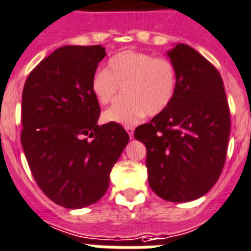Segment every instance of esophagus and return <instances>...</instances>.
<instances>
[{
	"label": "esophagus",
	"instance_id": "obj_1",
	"mask_svg": "<svg viewBox=\"0 0 251 251\" xmlns=\"http://www.w3.org/2000/svg\"><path fill=\"white\" fill-rule=\"evenodd\" d=\"M126 131L128 132V135H129V137H132L133 136V131H135V128L132 127V126H126Z\"/></svg>",
	"mask_w": 251,
	"mask_h": 251
}]
</instances>
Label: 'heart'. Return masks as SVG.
I'll list each match as a JSON object with an SVG mask.
<instances>
[{
  "instance_id": "1",
  "label": "heart",
  "mask_w": 251,
  "mask_h": 251,
  "mask_svg": "<svg viewBox=\"0 0 251 251\" xmlns=\"http://www.w3.org/2000/svg\"><path fill=\"white\" fill-rule=\"evenodd\" d=\"M120 87L124 97L103 113L106 122L135 124L145 114H162L177 89L175 63L146 51H120L110 58L107 70L93 72L91 91L100 103L107 105L118 97Z\"/></svg>"
}]
</instances>
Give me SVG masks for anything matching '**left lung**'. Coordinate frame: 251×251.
Instances as JSON below:
<instances>
[{"label": "left lung", "mask_w": 251, "mask_h": 251, "mask_svg": "<svg viewBox=\"0 0 251 251\" xmlns=\"http://www.w3.org/2000/svg\"><path fill=\"white\" fill-rule=\"evenodd\" d=\"M174 101L135 137L146 146L149 185L170 202L197 200L218 181L227 157L230 114L219 71L197 50L177 44Z\"/></svg>", "instance_id": "1"}]
</instances>
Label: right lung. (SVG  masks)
<instances>
[{
  "instance_id": "right-lung-1",
  "label": "right lung",
  "mask_w": 251,
  "mask_h": 251,
  "mask_svg": "<svg viewBox=\"0 0 251 251\" xmlns=\"http://www.w3.org/2000/svg\"><path fill=\"white\" fill-rule=\"evenodd\" d=\"M105 55L101 45L62 46L24 84L21 141L28 166L46 197L66 208L103 197L129 141L120 124H97L101 109L91 77Z\"/></svg>"
}]
</instances>
